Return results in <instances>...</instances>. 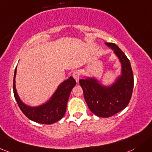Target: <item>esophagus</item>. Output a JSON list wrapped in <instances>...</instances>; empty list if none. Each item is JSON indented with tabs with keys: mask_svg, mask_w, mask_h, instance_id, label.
<instances>
[{
	"mask_svg": "<svg viewBox=\"0 0 152 152\" xmlns=\"http://www.w3.org/2000/svg\"><path fill=\"white\" fill-rule=\"evenodd\" d=\"M73 77L74 78V79L77 83H79V78H80V73H79V71H74L73 73Z\"/></svg>",
	"mask_w": 152,
	"mask_h": 152,
	"instance_id": "esophagus-1",
	"label": "esophagus"
}]
</instances>
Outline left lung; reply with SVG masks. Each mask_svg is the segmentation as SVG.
Masks as SVG:
<instances>
[{
  "label": "left lung",
  "instance_id": "left-lung-1",
  "mask_svg": "<svg viewBox=\"0 0 152 152\" xmlns=\"http://www.w3.org/2000/svg\"><path fill=\"white\" fill-rule=\"evenodd\" d=\"M111 48L121 63V74L111 85H103L95 77L79 80L84 97L89 110L103 118L110 117L125 108L130 102L133 89L134 79L130 60L113 43H105Z\"/></svg>",
  "mask_w": 152,
  "mask_h": 152
}]
</instances>
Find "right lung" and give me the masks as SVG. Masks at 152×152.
Instances as JSON below:
<instances>
[{
    "mask_svg": "<svg viewBox=\"0 0 152 152\" xmlns=\"http://www.w3.org/2000/svg\"><path fill=\"white\" fill-rule=\"evenodd\" d=\"M17 68L14 71L13 89L19 107L24 114L30 120L44 124H53L60 120L65 114L68 98L72 89L76 82L72 76L62 82L48 101L38 106H30L25 104L19 97L16 89L15 78Z\"/></svg>",
    "mask_w": 152,
    "mask_h": 152,
    "instance_id": "1",
    "label": "right lung"
}]
</instances>
